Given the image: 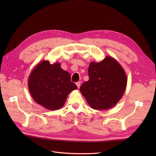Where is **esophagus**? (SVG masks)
Wrapping results in <instances>:
<instances>
[{
    "instance_id": "1",
    "label": "esophagus",
    "mask_w": 156,
    "mask_h": 156,
    "mask_svg": "<svg viewBox=\"0 0 156 156\" xmlns=\"http://www.w3.org/2000/svg\"><path fill=\"white\" fill-rule=\"evenodd\" d=\"M76 85H77V88H80V86H81V82H77V83H76Z\"/></svg>"
}]
</instances>
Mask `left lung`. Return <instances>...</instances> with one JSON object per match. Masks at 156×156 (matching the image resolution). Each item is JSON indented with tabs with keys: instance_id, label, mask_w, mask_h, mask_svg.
I'll return each instance as SVG.
<instances>
[{
	"instance_id": "left-lung-1",
	"label": "left lung",
	"mask_w": 156,
	"mask_h": 156,
	"mask_svg": "<svg viewBox=\"0 0 156 156\" xmlns=\"http://www.w3.org/2000/svg\"><path fill=\"white\" fill-rule=\"evenodd\" d=\"M89 80L80 87L88 105L96 110H107L115 105L123 96L127 76L120 63L110 56L100 62H91Z\"/></svg>"
}]
</instances>
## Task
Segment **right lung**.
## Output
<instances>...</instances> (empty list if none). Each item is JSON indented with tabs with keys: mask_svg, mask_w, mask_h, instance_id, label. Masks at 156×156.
<instances>
[{
	"mask_svg": "<svg viewBox=\"0 0 156 156\" xmlns=\"http://www.w3.org/2000/svg\"><path fill=\"white\" fill-rule=\"evenodd\" d=\"M28 87L37 104L50 111L63 107L68 94L77 89L71 81L70 74L61 68L59 62L50 64L48 60H42L32 69Z\"/></svg>",
	"mask_w": 156,
	"mask_h": 156,
	"instance_id": "add662e5",
	"label": "right lung"
}]
</instances>
